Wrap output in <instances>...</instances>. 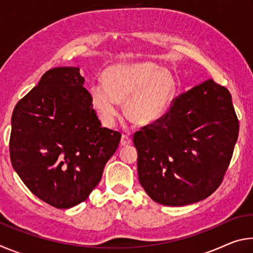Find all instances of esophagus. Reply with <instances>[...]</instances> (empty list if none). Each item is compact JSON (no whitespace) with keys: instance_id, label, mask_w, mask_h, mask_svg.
<instances>
[{"instance_id":"1","label":"esophagus","mask_w":253,"mask_h":253,"mask_svg":"<svg viewBox=\"0 0 253 253\" xmlns=\"http://www.w3.org/2000/svg\"><path fill=\"white\" fill-rule=\"evenodd\" d=\"M131 143V138L129 136L127 135H123L122 138H121V145L122 146H127V145H129Z\"/></svg>"}]
</instances>
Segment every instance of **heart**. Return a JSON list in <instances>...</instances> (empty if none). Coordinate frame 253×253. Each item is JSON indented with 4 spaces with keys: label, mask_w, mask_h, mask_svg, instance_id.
Returning a JSON list of instances; mask_svg holds the SVG:
<instances>
[{
    "label": "heart",
    "mask_w": 253,
    "mask_h": 253,
    "mask_svg": "<svg viewBox=\"0 0 253 253\" xmlns=\"http://www.w3.org/2000/svg\"><path fill=\"white\" fill-rule=\"evenodd\" d=\"M104 84L89 87L91 104L102 123L111 126L125 103V115L137 126H149L169 113L176 84L169 70L153 62L110 67L104 74Z\"/></svg>",
    "instance_id": "heart-1"
}]
</instances>
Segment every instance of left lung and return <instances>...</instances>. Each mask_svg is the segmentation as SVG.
Instances as JSON below:
<instances>
[{
    "mask_svg": "<svg viewBox=\"0 0 253 253\" xmlns=\"http://www.w3.org/2000/svg\"><path fill=\"white\" fill-rule=\"evenodd\" d=\"M238 134L228 89L212 79L195 85L161 121L135 132L140 185L169 207L207 199L223 179Z\"/></svg>",
    "mask_w": 253,
    "mask_h": 253,
    "instance_id": "obj_1",
    "label": "left lung"
}]
</instances>
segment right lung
I'll use <instances>...</instances> for the list:
<instances>
[{
	"instance_id": "obj_1",
	"label": "right lung",
	"mask_w": 253,
	"mask_h": 253,
	"mask_svg": "<svg viewBox=\"0 0 253 253\" xmlns=\"http://www.w3.org/2000/svg\"><path fill=\"white\" fill-rule=\"evenodd\" d=\"M77 67L50 69L12 114V166L32 193L58 209L87 200L122 135L101 127Z\"/></svg>"
}]
</instances>
